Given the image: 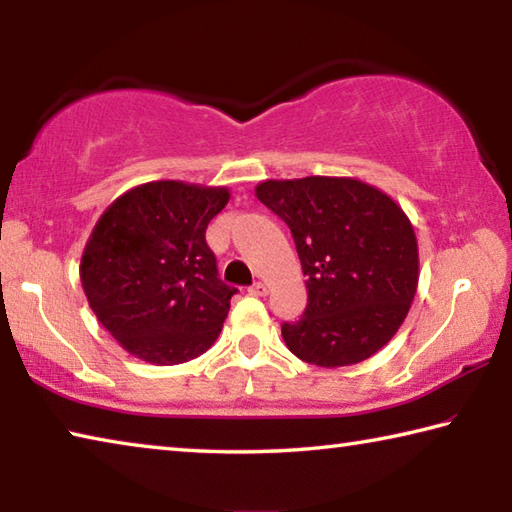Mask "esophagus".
<instances>
[{
  "mask_svg": "<svg viewBox=\"0 0 512 512\" xmlns=\"http://www.w3.org/2000/svg\"><path fill=\"white\" fill-rule=\"evenodd\" d=\"M248 293H250V296H266V293H268V287H266L264 282H255L253 287L248 289Z\"/></svg>",
  "mask_w": 512,
  "mask_h": 512,
  "instance_id": "obj_1",
  "label": "esophagus"
}]
</instances>
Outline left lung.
<instances>
[{
  "mask_svg": "<svg viewBox=\"0 0 512 512\" xmlns=\"http://www.w3.org/2000/svg\"><path fill=\"white\" fill-rule=\"evenodd\" d=\"M255 196L289 225L307 307L287 348L323 368L366 361L393 339L418 289V241L391 196L357 178L264 180Z\"/></svg>",
  "mask_w": 512,
  "mask_h": 512,
  "instance_id": "8db88e82",
  "label": "left lung"
}]
</instances>
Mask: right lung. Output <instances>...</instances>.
I'll return each instance as SVG.
<instances>
[{
  "mask_svg": "<svg viewBox=\"0 0 512 512\" xmlns=\"http://www.w3.org/2000/svg\"><path fill=\"white\" fill-rule=\"evenodd\" d=\"M228 201L225 187L158 180L121 194L94 225L83 291L133 357L176 366L212 348L237 289L219 280L205 230Z\"/></svg>",
  "mask_w": 512,
  "mask_h": 512,
  "instance_id": "right-lung-1",
  "label": "right lung"
}]
</instances>
